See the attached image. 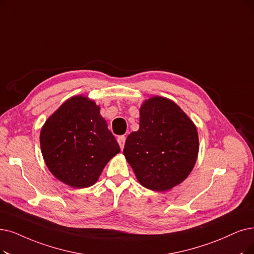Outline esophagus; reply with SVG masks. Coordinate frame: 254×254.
Listing matches in <instances>:
<instances>
[{"mask_svg":"<svg viewBox=\"0 0 254 254\" xmlns=\"http://www.w3.org/2000/svg\"><path fill=\"white\" fill-rule=\"evenodd\" d=\"M125 140H126V137L124 135H121L118 137V143L120 145V148L123 149L124 148V145H125Z\"/></svg>","mask_w":254,"mask_h":254,"instance_id":"obj_1","label":"esophagus"}]
</instances>
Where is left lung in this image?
<instances>
[{
  "mask_svg": "<svg viewBox=\"0 0 254 254\" xmlns=\"http://www.w3.org/2000/svg\"><path fill=\"white\" fill-rule=\"evenodd\" d=\"M199 152L195 124L173 101L152 97L139 109V129L126 139L123 153L139 184L165 191L181 184Z\"/></svg>",
  "mask_w": 254,
  "mask_h": 254,
  "instance_id": "1",
  "label": "left lung"
}]
</instances>
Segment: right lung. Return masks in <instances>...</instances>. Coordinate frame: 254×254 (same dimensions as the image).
<instances>
[{
	"mask_svg": "<svg viewBox=\"0 0 254 254\" xmlns=\"http://www.w3.org/2000/svg\"><path fill=\"white\" fill-rule=\"evenodd\" d=\"M40 148L51 173L76 189L95 185L120 152L100 107L84 96L69 98L46 121Z\"/></svg>",
	"mask_w": 254,
	"mask_h": 254,
	"instance_id": "obj_1",
	"label": "right lung"
}]
</instances>
